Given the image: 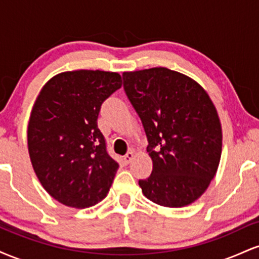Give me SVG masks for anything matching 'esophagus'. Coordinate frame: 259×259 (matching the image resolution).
<instances>
[{"instance_id": "esophagus-1", "label": "esophagus", "mask_w": 259, "mask_h": 259, "mask_svg": "<svg viewBox=\"0 0 259 259\" xmlns=\"http://www.w3.org/2000/svg\"><path fill=\"white\" fill-rule=\"evenodd\" d=\"M133 158H134V152L130 151V152H127L125 156L123 157V160H124V163H125V164H129V163L133 160Z\"/></svg>"}]
</instances>
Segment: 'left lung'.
I'll use <instances>...</instances> for the list:
<instances>
[{
	"label": "left lung",
	"mask_w": 259,
	"mask_h": 259,
	"mask_svg": "<svg viewBox=\"0 0 259 259\" xmlns=\"http://www.w3.org/2000/svg\"><path fill=\"white\" fill-rule=\"evenodd\" d=\"M124 91L146 133L150 177L139 180L148 200L184 207L209 185L222 154V126L207 92L168 68L123 73Z\"/></svg>",
	"instance_id": "obj_1"
}]
</instances>
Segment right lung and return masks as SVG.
<instances>
[{"mask_svg":"<svg viewBox=\"0 0 259 259\" xmlns=\"http://www.w3.org/2000/svg\"><path fill=\"white\" fill-rule=\"evenodd\" d=\"M120 88L118 73L74 70L49 80L35 101L28 125L32 168L65 206L91 207L109 191L119 164L107 152L97 118Z\"/></svg>","mask_w":259,"mask_h":259,"instance_id":"add662e5","label":"right lung"}]
</instances>
